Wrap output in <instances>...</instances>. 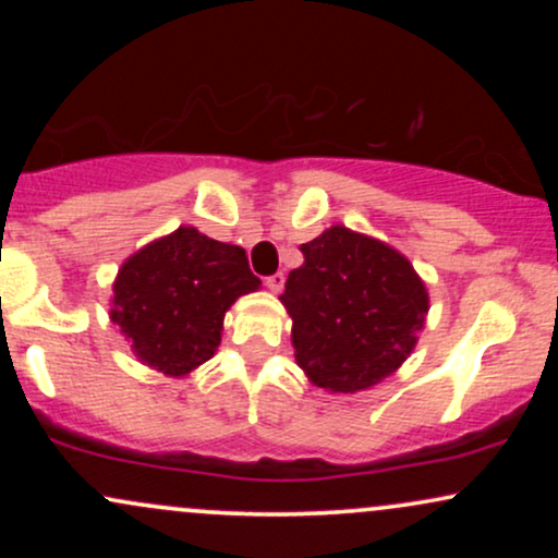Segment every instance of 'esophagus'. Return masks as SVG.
<instances>
[{
    "mask_svg": "<svg viewBox=\"0 0 558 558\" xmlns=\"http://www.w3.org/2000/svg\"><path fill=\"white\" fill-rule=\"evenodd\" d=\"M265 286L270 288V291H275V293H280L283 291V286H286V275L283 272H275V275H267L265 278Z\"/></svg>",
    "mask_w": 558,
    "mask_h": 558,
    "instance_id": "obj_1",
    "label": "esophagus"
}]
</instances>
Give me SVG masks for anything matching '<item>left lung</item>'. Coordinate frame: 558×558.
Here are the masks:
<instances>
[{
	"mask_svg": "<svg viewBox=\"0 0 558 558\" xmlns=\"http://www.w3.org/2000/svg\"><path fill=\"white\" fill-rule=\"evenodd\" d=\"M299 248L304 265L291 270L280 296L299 367L332 393L375 386L417 343L425 283L396 248L343 226Z\"/></svg>",
	"mask_w": 558,
	"mask_h": 558,
	"instance_id": "left-lung-1",
	"label": "left lung"
}]
</instances>
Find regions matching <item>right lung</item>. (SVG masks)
<instances>
[{
    "instance_id": "right-lung-1",
    "label": "right lung",
    "mask_w": 558,
    "mask_h": 558,
    "mask_svg": "<svg viewBox=\"0 0 558 558\" xmlns=\"http://www.w3.org/2000/svg\"><path fill=\"white\" fill-rule=\"evenodd\" d=\"M257 288L241 246L178 228L120 267L112 323L141 362L181 377L215 354L230 304Z\"/></svg>"
}]
</instances>
